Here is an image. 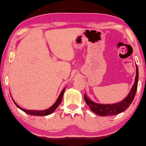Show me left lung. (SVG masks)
I'll return each mask as SVG.
<instances>
[{"mask_svg":"<svg viewBox=\"0 0 146 146\" xmlns=\"http://www.w3.org/2000/svg\"><path fill=\"white\" fill-rule=\"evenodd\" d=\"M136 67V76H135V82L133 84L132 88H131L129 94L127 95V96L120 102L113 104H96L91 101L90 100L84 96L86 102L90 107L91 110L99 115L105 116V115H113L118 114V113L122 112V111H125V110L128 108L129 105L131 104L133 99H134L137 88L139 73L137 66Z\"/></svg>","mask_w":146,"mask_h":146,"instance_id":"left-lung-1","label":"left lung"}]
</instances>
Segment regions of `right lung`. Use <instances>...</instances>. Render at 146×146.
<instances>
[{
	"label": "right lung",
	"instance_id": "right-lung-1",
	"mask_svg": "<svg viewBox=\"0 0 146 146\" xmlns=\"http://www.w3.org/2000/svg\"><path fill=\"white\" fill-rule=\"evenodd\" d=\"M64 90H65V88L62 91V92L60 93V94L58 98V100H56V102L54 104L53 106H52L50 108L46 110H42V111H37V110H25V109H23L21 108V107L19 106H18L17 104H16L15 102V105L17 106L19 108V109H21V110H23V111H25V113H28V114L29 115H38V116H42V115H49L50 114V113H52L57 108L58 106L60 104V102H62V97H63V94H64Z\"/></svg>",
	"mask_w": 146,
	"mask_h": 146
}]
</instances>
